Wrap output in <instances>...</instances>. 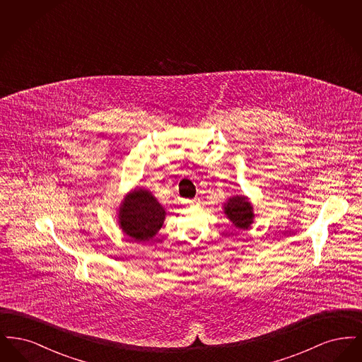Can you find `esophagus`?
<instances>
[{
  "instance_id": "1",
  "label": "esophagus",
  "mask_w": 362,
  "mask_h": 362,
  "mask_svg": "<svg viewBox=\"0 0 362 362\" xmlns=\"http://www.w3.org/2000/svg\"><path fill=\"white\" fill-rule=\"evenodd\" d=\"M186 204H187L189 206H194V205H197V199H191V201H186Z\"/></svg>"
}]
</instances>
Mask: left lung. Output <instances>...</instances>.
<instances>
[{
  "mask_svg": "<svg viewBox=\"0 0 362 362\" xmlns=\"http://www.w3.org/2000/svg\"><path fill=\"white\" fill-rule=\"evenodd\" d=\"M223 210L226 218L238 229L245 230L254 224V218H255L254 206L250 202L248 197L245 195H233L228 198Z\"/></svg>",
  "mask_w": 362,
  "mask_h": 362,
  "instance_id": "left-lung-1",
  "label": "left lung"
}]
</instances>
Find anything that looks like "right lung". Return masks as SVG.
<instances>
[{
	"mask_svg": "<svg viewBox=\"0 0 362 362\" xmlns=\"http://www.w3.org/2000/svg\"><path fill=\"white\" fill-rule=\"evenodd\" d=\"M165 216V209L149 189L136 187L122 199L118 224L132 240L148 241L161 229Z\"/></svg>",
	"mask_w": 362,
	"mask_h": 362,
	"instance_id": "right-lung-1",
	"label": "right lung"
}]
</instances>
